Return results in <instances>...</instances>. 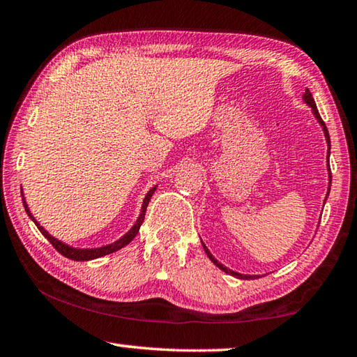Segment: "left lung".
<instances>
[{
	"instance_id": "1",
	"label": "left lung",
	"mask_w": 357,
	"mask_h": 357,
	"mask_svg": "<svg viewBox=\"0 0 357 357\" xmlns=\"http://www.w3.org/2000/svg\"><path fill=\"white\" fill-rule=\"evenodd\" d=\"M302 99H304L305 104L312 108V113H313V116L317 118V121H318V123H319V126H321V128H323L324 137H326V142H328V148H329V149H328V167H329V155H331V138H329V132H328V128H326V124L323 123L321 116H319V113H318V110H317V104H315V100H313V98H312V93L309 91V89H305V94L302 96ZM328 172H329V187H328V193H326V198H324V202L328 200V195H329V192H331V181H332V176H331V168H328ZM202 244H203V243H202ZM203 249H204V252H206V255L209 257L211 261H213V263L217 266V268L222 269L223 273H227V274L233 275V277H238V279H243V280H249V279H253V277H258V275H249V274H239V273H234V271L228 269L227 266H223L222 263L217 261V259L213 257V253L209 252V249H208V247L204 245V244H203Z\"/></svg>"
}]
</instances>
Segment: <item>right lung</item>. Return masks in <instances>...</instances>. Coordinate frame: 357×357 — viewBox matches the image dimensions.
<instances>
[{"mask_svg": "<svg viewBox=\"0 0 357 357\" xmlns=\"http://www.w3.org/2000/svg\"><path fill=\"white\" fill-rule=\"evenodd\" d=\"M155 189H157V185H154L153 189H151V190L146 193V197H144L143 204H142L140 215H138L137 222L134 223V225H132V228L129 229V231L126 233L124 236H121L118 241H114V243L107 244V245H102V247H96V249H80V247H72V245H69V244L63 243V241L53 238L52 234L48 233L44 227H40V223L34 219V215L31 214V211H29V208H28V203H26V200H25V197H23V190H22V202H23V206H25L26 214L29 215V219H31V220L36 223V227L39 228V231H40L42 234H44V236H45L48 241H50L52 245L55 247V249H56L59 253H61L63 257L69 258V259H74V261H89V259H96V258L110 255V253H113V252H118L119 249H123L124 245H128V244L130 243V241L137 236L138 229H140L142 223H143V220H144V214H146L148 203H149V200H151V197H153V193H154Z\"/></svg>", "mask_w": 357, "mask_h": 357, "instance_id": "1", "label": "right lung"}]
</instances>
